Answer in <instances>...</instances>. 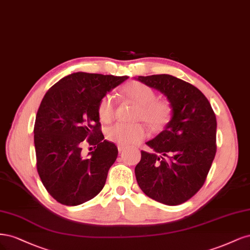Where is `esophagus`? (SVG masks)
Listing matches in <instances>:
<instances>
[{"label":"esophagus","instance_id":"1","mask_svg":"<svg viewBox=\"0 0 250 250\" xmlns=\"http://www.w3.org/2000/svg\"><path fill=\"white\" fill-rule=\"evenodd\" d=\"M117 148H118V151H119V152H122L125 147L124 146H120V144H118V146H117Z\"/></svg>","mask_w":250,"mask_h":250}]
</instances>
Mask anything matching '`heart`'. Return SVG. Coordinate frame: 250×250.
Wrapping results in <instances>:
<instances>
[{
	"label": "heart",
	"mask_w": 250,
	"mask_h": 250,
	"mask_svg": "<svg viewBox=\"0 0 250 250\" xmlns=\"http://www.w3.org/2000/svg\"><path fill=\"white\" fill-rule=\"evenodd\" d=\"M123 94L138 106L134 119L142 120L152 130L162 128L170 118L171 108L165 101L156 100V93L146 84L133 81L127 83ZM98 114L103 123L112 122L115 115V104L111 95H104L100 101ZM107 138L111 142L128 146L138 143L146 136V130L141 124H116L107 130Z\"/></svg>",
	"instance_id": "obj_1"
}]
</instances>
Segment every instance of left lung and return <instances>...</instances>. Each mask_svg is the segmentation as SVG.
<instances>
[{
  "label": "left lung",
  "mask_w": 250,
  "mask_h": 250,
  "mask_svg": "<svg viewBox=\"0 0 250 250\" xmlns=\"http://www.w3.org/2000/svg\"><path fill=\"white\" fill-rule=\"evenodd\" d=\"M163 93L171 118L141 150L135 167L140 189L159 203L181 205L203 187L216 154L217 122L210 102L195 86L170 75L135 78Z\"/></svg>",
  "instance_id": "obj_1"
}]
</instances>
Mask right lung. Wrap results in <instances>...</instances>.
<instances>
[{"label":"right lung","mask_w":250,"mask_h":250,"mask_svg":"<svg viewBox=\"0 0 250 250\" xmlns=\"http://www.w3.org/2000/svg\"><path fill=\"white\" fill-rule=\"evenodd\" d=\"M128 77L74 72L53 85L40 104L34 125L37 171L58 203L78 206L102 191L117 158L114 143L104 140L100 101ZM95 146L87 157L82 146Z\"/></svg>","instance_id":"obj_1"}]
</instances>
